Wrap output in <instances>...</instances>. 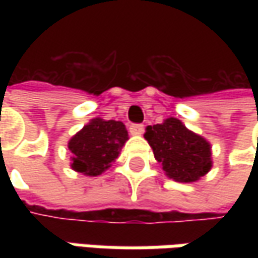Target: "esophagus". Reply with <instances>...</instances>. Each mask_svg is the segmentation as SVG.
Masks as SVG:
<instances>
[{
  "mask_svg": "<svg viewBox=\"0 0 258 258\" xmlns=\"http://www.w3.org/2000/svg\"><path fill=\"white\" fill-rule=\"evenodd\" d=\"M144 124H131V127H129V132L135 135V136H141V135L144 134Z\"/></svg>",
  "mask_w": 258,
  "mask_h": 258,
  "instance_id": "34e87169",
  "label": "esophagus"
}]
</instances>
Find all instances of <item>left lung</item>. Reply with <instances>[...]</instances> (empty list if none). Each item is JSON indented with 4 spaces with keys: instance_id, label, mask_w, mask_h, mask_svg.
Segmentation results:
<instances>
[{
    "instance_id": "1",
    "label": "left lung",
    "mask_w": 258,
    "mask_h": 258,
    "mask_svg": "<svg viewBox=\"0 0 258 258\" xmlns=\"http://www.w3.org/2000/svg\"><path fill=\"white\" fill-rule=\"evenodd\" d=\"M144 136L155 159L176 182H195L213 166L211 145L175 117L148 126Z\"/></svg>"
}]
</instances>
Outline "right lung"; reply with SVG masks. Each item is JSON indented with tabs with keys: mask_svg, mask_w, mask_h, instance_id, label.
I'll list each match as a JSON object with an SVG mask.
<instances>
[{
	"mask_svg": "<svg viewBox=\"0 0 258 258\" xmlns=\"http://www.w3.org/2000/svg\"><path fill=\"white\" fill-rule=\"evenodd\" d=\"M127 139L122 122L92 119L69 141V149L73 154L72 168L87 176L103 173L116 161Z\"/></svg>",
	"mask_w": 258,
	"mask_h": 258,
	"instance_id": "1",
	"label": "right lung"
}]
</instances>
